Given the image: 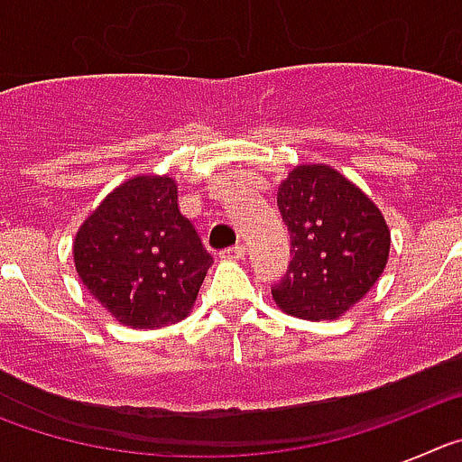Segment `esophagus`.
<instances>
[{
    "mask_svg": "<svg viewBox=\"0 0 462 462\" xmlns=\"http://www.w3.org/2000/svg\"><path fill=\"white\" fill-rule=\"evenodd\" d=\"M222 259H228V261H243L245 259V247L243 245H234V247H226V250H222Z\"/></svg>",
    "mask_w": 462,
    "mask_h": 462,
    "instance_id": "obj_1",
    "label": "esophagus"
}]
</instances>
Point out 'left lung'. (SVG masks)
Instances as JSON below:
<instances>
[{
  "mask_svg": "<svg viewBox=\"0 0 462 462\" xmlns=\"http://www.w3.org/2000/svg\"><path fill=\"white\" fill-rule=\"evenodd\" d=\"M291 238L273 298L300 319H337L370 291L389 259L391 234L368 196L330 166H298L277 191Z\"/></svg>",
  "mask_w": 462,
  "mask_h": 462,
  "instance_id": "1",
  "label": "left lung"
}]
</instances>
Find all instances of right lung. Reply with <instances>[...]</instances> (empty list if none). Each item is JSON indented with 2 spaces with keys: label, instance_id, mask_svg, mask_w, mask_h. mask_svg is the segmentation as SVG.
<instances>
[{
  "label": "right lung",
  "instance_id": "right-lung-1",
  "mask_svg": "<svg viewBox=\"0 0 462 462\" xmlns=\"http://www.w3.org/2000/svg\"><path fill=\"white\" fill-rule=\"evenodd\" d=\"M73 261L88 291L117 321L162 328L189 314L212 256L178 210L175 180L138 175L85 219Z\"/></svg>",
  "mask_w": 462,
  "mask_h": 462
}]
</instances>
